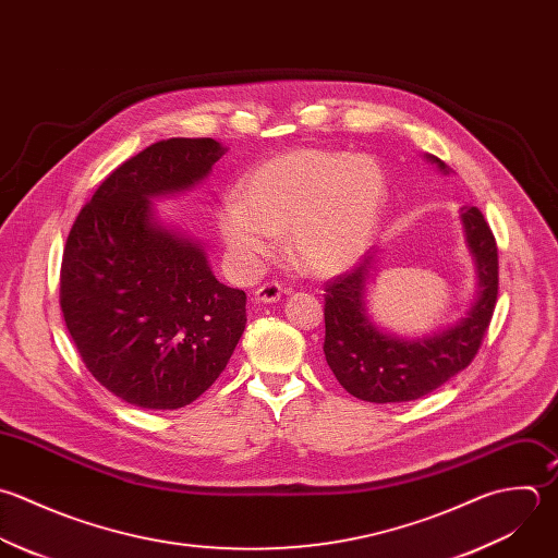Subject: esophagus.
<instances>
[{"label":"esophagus","instance_id":"obj_1","mask_svg":"<svg viewBox=\"0 0 558 558\" xmlns=\"http://www.w3.org/2000/svg\"><path fill=\"white\" fill-rule=\"evenodd\" d=\"M282 298V287L278 282H265L263 287H258L254 291V300L263 302V304H271L278 302Z\"/></svg>","mask_w":558,"mask_h":558}]
</instances>
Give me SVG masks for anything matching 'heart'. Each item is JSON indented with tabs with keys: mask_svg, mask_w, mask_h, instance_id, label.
Returning a JSON list of instances; mask_svg holds the SVG:
<instances>
[{
	"mask_svg": "<svg viewBox=\"0 0 558 558\" xmlns=\"http://www.w3.org/2000/svg\"><path fill=\"white\" fill-rule=\"evenodd\" d=\"M387 178L372 158L295 149L252 169L217 210L232 271L254 278L287 234L291 256L315 276L356 265L374 241Z\"/></svg>",
	"mask_w": 558,
	"mask_h": 558,
	"instance_id": "obj_1",
	"label": "heart"
}]
</instances>
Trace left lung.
Returning <instances> with one entry per match:
<instances>
[{
	"label": "left lung",
	"mask_w": 558,
	"mask_h": 558,
	"mask_svg": "<svg viewBox=\"0 0 558 558\" xmlns=\"http://www.w3.org/2000/svg\"><path fill=\"white\" fill-rule=\"evenodd\" d=\"M426 158L439 171H450L437 156ZM461 223L478 289L465 317L441 332L402 339L374 324L365 298L374 254L326 284L324 354L339 385L354 398L376 404L411 402L439 389L474 361L498 300V245L476 206L461 213Z\"/></svg>",
	"instance_id": "8db88e82"
}]
</instances>
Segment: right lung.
<instances>
[{
	"mask_svg": "<svg viewBox=\"0 0 558 558\" xmlns=\"http://www.w3.org/2000/svg\"><path fill=\"white\" fill-rule=\"evenodd\" d=\"M223 154L215 138L145 147L99 184L66 236V330L93 378L132 407L197 400L245 330V293L221 284L202 243L165 226L151 204L199 184Z\"/></svg>",
	"mask_w": 558,
	"mask_h": 558,
	"instance_id": "obj_1",
	"label": "right lung"
}]
</instances>
